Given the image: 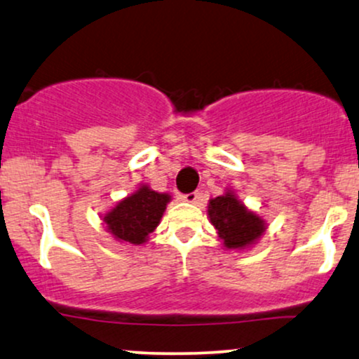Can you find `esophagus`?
<instances>
[{"instance_id": "34e87169", "label": "esophagus", "mask_w": 359, "mask_h": 359, "mask_svg": "<svg viewBox=\"0 0 359 359\" xmlns=\"http://www.w3.org/2000/svg\"><path fill=\"white\" fill-rule=\"evenodd\" d=\"M201 198H203V195L200 191H191L183 195V200L188 201V203H198V201H201Z\"/></svg>"}]
</instances>
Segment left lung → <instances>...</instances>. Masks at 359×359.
Instances as JSON below:
<instances>
[{"mask_svg": "<svg viewBox=\"0 0 359 359\" xmlns=\"http://www.w3.org/2000/svg\"><path fill=\"white\" fill-rule=\"evenodd\" d=\"M208 215L226 248H243L265 231V223L248 212L231 191L210 200Z\"/></svg>", "mask_w": 359, "mask_h": 359, "instance_id": "1", "label": "left lung"}]
</instances>
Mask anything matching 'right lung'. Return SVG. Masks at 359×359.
I'll return each mask as SVG.
<instances>
[{
	"label": "right lung",
	"mask_w": 359,
	"mask_h": 359,
	"mask_svg": "<svg viewBox=\"0 0 359 359\" xmlns=\"http://www.w3.org/2000/svg\"><path fill=\"white\" fill-rule=\"evenodd\" d=\"M170 200L171 196L166 193L141 187L134 195L119 201L116 208L105 215L104 222L117 240L139 245L159 225Z\"/></svg>",
	"instance_id": "obj_1"
}]
</instances>
